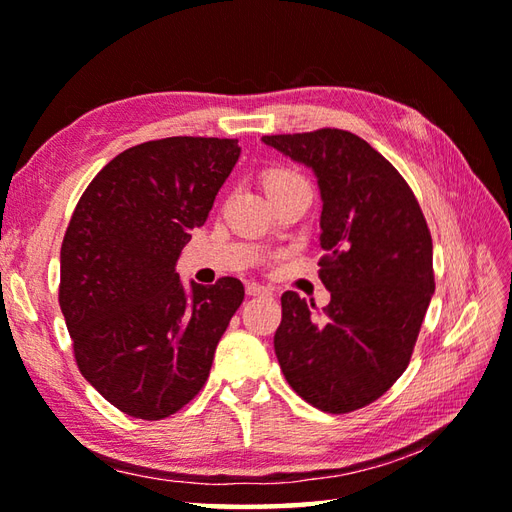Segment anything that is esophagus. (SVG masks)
<instances>
[{"instance_id":"34e87169","label":"esophagus","mask_w":512,"mask_h":512,"mask_svg":"<svg viewBox=\"0 0 512 512\" xmlns=\"http://www.w3.org/2000/svg\"><path fill=\"white\" fill-rule=\"evenodd\" d=\"M246 295L248 297H259V295H273V290L270 288H266V286H262V284H246Z\"/></svg>"}]
</instances>
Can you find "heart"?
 Segmentation results:
<instances>
[{
    "instance_id": "1",
    "label": "heart",
    "mask_w": 512,
    "mask_h": 512,
    "mask_svg": "<svg viewBox=\"0 0 512 512\" xmlns=\"http://www.w3.org/2000/svg\"><path fill=\"white\" fill-rule=\"evenodd\" d=\"M290 178H299V176H295V173H290V171H273V173H270V176H268L266 184H275V182L290 180Z\"/></svg>"
}]
</instances>
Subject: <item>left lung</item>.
<instances>
[{
  "label": "left lung",
  "instance_id": "left-lung-1",
  "mask_svg": "<svg viewBox=\"0 0 512 512\" xmlns=\"http://www.w3.org/2000/svg\"><path fill=\"white\" fill-rule=\"evenodd\" d=\"M312 169L321 193L328 308L281 295L275 354L288 385L328 413L380 398L409 365L433 297V244L407 182L378 151L343 129L264 136Z\"/></svg>",
  "mask_w": 512,
  "mask_h": 512
}]
</instances>
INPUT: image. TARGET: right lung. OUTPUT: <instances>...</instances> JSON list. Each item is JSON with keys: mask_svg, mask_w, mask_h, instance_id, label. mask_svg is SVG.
Returning <instances> with one entry per match:
<instances>
[{"mask_svg": "<svg viewBox=\"0 0 512 512\" xmlns=\"http://www.w3.org/2000/svg\"><path fill=\"white\" fill-rule=\"evenodd\" d=\"M237 140L173 136L125 149L81 195L61 244L59 306L76 365L127 416L160 420L198 394L244 286L176 273L239 158Z\"/></svg>", "mask_w": 512, "mask_h": 512, "instance_id": "add662e5", "label": "right lung"}]
</instances>
